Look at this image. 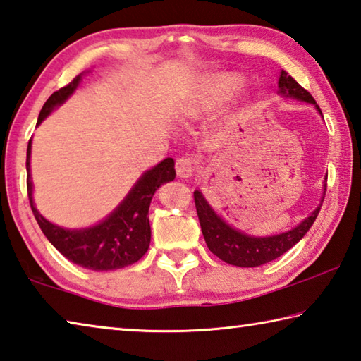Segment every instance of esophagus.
<instances>
[{"mask_svg": "<svg viewBox=\"0 0 361 361\" xmlns=\"http://www.w3.org/2000/svg\"><path fill=\"white\" fill-rule=\"evenodd\" d=\"M175 169H176V175H178L180 178H189L194 172L192 161L189 157H180L175 164Z\"/></svg>", "mask_w": 361, "mask_h": 361, "instance_id": "1", "label": "esophagus"}]
</instances>
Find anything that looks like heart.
<instances>
[{
	"instance_id": "obj_1",
	"label": "heart",
	"mask_w": 361,
	"mask_h": 361,
	"mask_svg": "<svg viewBox=\"0 0 361 361\" xmlns=\"http://www.w3.org/2000/svg\"><path fill=\"white\" fill-rule=\"evenodd\" d=\"M243 85V76L240 73L228 71L221 73L216 78H213L210 84L209 95H207V103L212 106L221 105V103L228 102L231 97H234Z\"/></svg>"
}]
</instances>
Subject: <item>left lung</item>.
<instances>
[{"mask_svg": "<svg viewBox=\"0 0 361 361\" xmlns=\"http://www.w3.org/2000/svg\"><path fill=\"white\" fill-rule=\"evenodd\" d=\"M279 94L286 97V99L312 103L317 108V111L322 114V109L315 103L314 97L304 87H301L283 70L280 71L279 78ZM325 191L326 183L323 185V195L320 204L317 205V209L307 218H304L301 223L290 231L267 237L248 235L245 232L232 228L221 216L216 215V212L207 202V199L200 192V189H195L194 191V202L195 210H197L200 228H202L204 239L210 252L216 255L219 259L228 262V264L239 267H256L282 256L307 234V231L314 224L315 218L319 216L320 207L323 204V199H325Z\"/></svg>", "mask_w": 361, "mask_h": 361, "instance_id": "left-lung-1", "label": "left lung"}]
</instances>
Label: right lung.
<instances>
[{
  "label": "right lung",
  "mask_w": 361,
  "mask_h": 361,
  "mask_svg": "<svg viewBox=\"0 0 361 361\" xmlns=\"http://www.w3.org/2000/svg\"><path fill=\"white\" fill-rule=\"evenodd\" d=\"M81 75L59 89L49 97L42 106L38 122L39 126L54 109L68 100L78 89ZM30 157H32V140L27 148V191L33 215L38 221L42 234L62 253L66 259L90 271H114L137 262L148 252L151 242L149 204L159 186L175 180V161L172 157L164 159L140 176L124 200L102 219L100 223L84 229H66L57 226L41 215L35 207L33 183L30 173Z\"/></svg>",
  "instance_id": "add662e5"
}]
</instances>
